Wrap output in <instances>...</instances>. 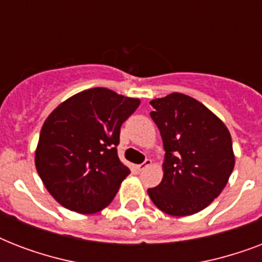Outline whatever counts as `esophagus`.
<instances>
[{
	"label": "esophagus",
	"mask_w": 262,
	"mask_h": 262,
	"mask_svg": "<svg viewBox=\"0 0 262 262\" xmlns=\"http://www.w3.org/2000/svg\"><path fill=\"white\" fill-rule=\"evenodd\" d=\"M151 164H152V160L151 159H145V162H144V163L139 164V166H136V168H137V171H143L144 168L149 167Z\"/></svg>",
	"instance_id": "1"
}]
</instances>
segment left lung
I'll use <instances>...</instances> for the list:
<instances>
[{
  "label": "left lung",
  "mask_w": 262,
  "mask_h": 262,
  "mask_svg": "<svg viewBox=\"0 0 262 262\" xmlns=\"http://www.w3.org/2000/svg\"><path fill=\"white\" fill-rule=\"evenodd\" d=\"M149 103L166 154L163 179L148 194L167 215H194L227 185L235 164L231 135L219 117L187 95L172 92Z\"/></svg>",
  "instance_id": "left-lung-1"
}]
</instances>
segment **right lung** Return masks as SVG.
I'll use <instances>...</instances> for the list:
<instances>
[{
    "label": "right lung",
    "instance_id": "right-lung-1",
    "mask_svg": "<svg viewBox=\"0 0 262 262\" xmlns=\"http://www.w3.org/2000/svg\"><path fill=\"white\" fill-rule=\"evenodd\" d=\"M140 106L107 88L73 95L43 123L35 166L47 191L67 209L83 215L113 201L130 170L119 160V129Z\"/></svg>",
    "mask_w": 262,
    "mask_h": 262
}]
</instances>
